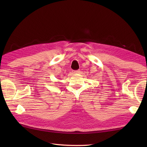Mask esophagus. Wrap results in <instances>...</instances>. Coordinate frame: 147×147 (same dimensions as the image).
Returning a JSON list of instances; mask_svg holds the SVG:
<instances>
[{
    "label": "esophagus",
    "instance_id": "obj_1",
    "mask_svg": "<svg viewBox=\"0 0 147 147\" xmlns=\"http://www.w3.org/2000/svg\"><path fill=\"white\" fill-rule=\"evenodd\" d=\"M74 73H76V74H78L80 73V70H76V71H73Z\"/></svg>",
    "mask_w": 147,
    "mask_h": 147
}]
</instances>
